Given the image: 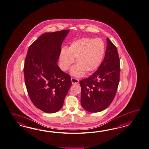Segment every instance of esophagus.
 <instances>
[{"label": "esophagus", "mask_w": 149, "mask_h": 149, "mask_svg": "<svg viewBox=\"0 0 149 149\" xmlns=\"http://www.w3.org/2000/svg\"><path fill=\"white\" fill-rule=\"evenodd\" d=\"M71 80H72V84H78L79 83V79H75V78H74V77H72L71 79Z\"/></svg>", "instance_id": "1"}]
</instances>
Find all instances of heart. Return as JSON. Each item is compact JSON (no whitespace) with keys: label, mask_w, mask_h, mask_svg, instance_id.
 I'll use <instances>...</instances> for the list:
<instances>
[{"label":"heart","mask_w":149,"mask_h":149,"mask_svg":"<svg viewBox=\"0 0 149 149\" xmlns=\"http://www.w3.org/2000/svg\"><path fill=\"white\" fill-rule=\"evenodd\" d=\"M105 46L100 38H82L73 42L68 47L63 48L59 54L60 67L66 71L74 62L77 65L71 70L72 74L82 76L93 72L99 66L105 53Z\"/></svg>","instance_id":"b5f03b06"}]
</instances>
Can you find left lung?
Masks as SVG:
<instances>
[{
    "label": "left lung",
    "mask_w": 149,
    "mask_h": 149,
    "mask_svg": "<svg viewBox=\"0 0 149 149\" xmlns=\"http://www.w3.org/2000/svg\"><path fill=\"white\" fill-rule=\"evenodd\" d=\"M120 65L116 46L107 38L105 55L98 70L89 77L79 81L81 103L91 113L106 109L116 96L120 81Z\"/></svg>",
    "instance_id": "left-lung-1"
}]
</instances>
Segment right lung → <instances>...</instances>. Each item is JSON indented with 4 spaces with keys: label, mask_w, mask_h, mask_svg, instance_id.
<instances>
[{
    "label": "right lung",
    "mask_w": 149,
    "mask_h": 149,
    "mask_svg": "<svg viewBox=\"0 0 149 149\" xmlns=\"http://www.w3.org/2000/svg\"><path fill=\"white\" fill-rule=\"evenodd\" d=\"M70 30L46 33L29 47L23 72L31 101L44 112H56L63 107L72 81L57 64L63 40Z\"/></svg>",
    "instance_id": "right-lung-1"
}]
</instances>
